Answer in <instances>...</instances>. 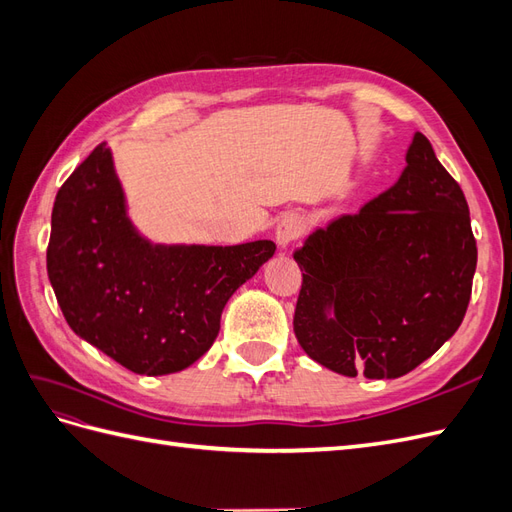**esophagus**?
<instances>
[{
	"mask_svg": "<svg viewBox=\"0 0 512 512\" xmlns=\"http://www.w3.org/2000/svg\"><path fill=\"white\" fill-rule=\"evenodd\" d=\"M303 230H305V222L301 215L290 213L280 224H277L275 239H277V243H280V247H288L290 243H294L303 235Z\"/></svg>",
	"mask_w": 512,
	"mask_h": 512,
	"instance_id": "1",
	"label": "esophagus"
}]
</instances>
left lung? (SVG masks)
<instances>
[{"label": "left lung", "instance_id": "obj_1", "mask_svg": "<svg viewBox=\"0 0 512 512\" xmlns=\"http://www.w3.org/2000/svg\"><path fill=\"white\" fill-rule=\"evenodd\" d=\"M393 188L316 228L294 252L303 284L294 335L342 376L399 378L466 316L476 239L459 183L416 132ZM333 313V317L328 314Z\"/></svg>", "mask_w": 512, "mask_h": 512}]
</instances>
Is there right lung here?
<instances>
[{"label":"right lung","mask_w":512,"mask_h":512,"mask_svg":"<svg viewBox=\"0 0 512 512\" xmlns=\"http://www.w3.org/2000/svg\"><path fill=\"white\" fill-rule=\"evenodd\" d=\"M273 254V241L151 245L100 143L57 192L46 271L76 335L134 374L164 376L213 346L232 292Z\"/></svg>","instance_id":"right-lung-1"}]
</instances>
